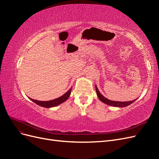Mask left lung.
Instances as JSON below:
<instances>
[{
  "label": "left lung",
  "instance_id": "left-lung-1",
  "mask_svg": "<svg viewBox=\"0 0 159 159\" xmlns=\"http://www.w3.org/2000/svg\"><path fill=\"white\" fill-rule=\"evenodd\" d=\"M95 90H96V93H97V95L98 98L100 99V101L105 104L111 105V106H114V107H127L128 105H131L133 103L134 101H130V102H115V101H111L107 99L106 98H105L104 96H103L101 93L99 91L97 86L95 85Z\"/></svg>",
  "mask_w": 159,
  "mask_h": 159
}]
</instances>
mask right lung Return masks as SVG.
I'll return each mask as SVG.
<instances>
[{"mask_svg": "<svg viewBox=\"0 0 159 159\" xmlns=\"http://www.w3.org/2000/svg\"><path fill=\"white\" fill-rule=\"evenodd\" d=\"M71 91V88L68 91H67L66 93H64L63 95H61V97L57 98V99H55L51 100V101H47V102L37 101L35 99H32L31 98H30V99H31L33 102H34L37 105H40V106L46 107V108H50V107H56V106H57V105H58L63 102H66V101L68 99V98L70 97Z\"/></svg>", "mask_w": 159, "mask_h": 159, "instance_id": "right-lung-1", "label": "right lung"}]
</instances>
